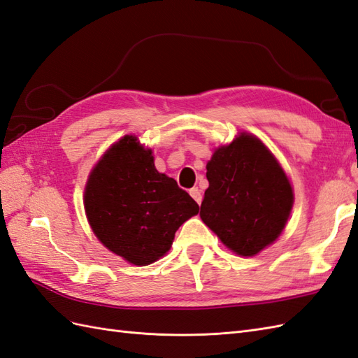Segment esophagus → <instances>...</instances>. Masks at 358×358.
<instances>
[{
  "label": "esophagus",
  "mask_w": 358,
  "mask_h": 358,
  "mask_svg": "<svg viewBox=\"0 0 358 358\" xmlns=\"http://www.w3.org/2000/svg\"><path fill=\"white\" fill-rule=\"evenodd\" d=\"M189 194L200 205V202H202V191H200L197 187H194V188L189 189Z\"/></svg>",
  "instance_id": "esophagus-1"
}]
</instances>
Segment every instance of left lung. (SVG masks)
I'll list each match as a JSON object with an SVG mask.
<instances>
[{"instance_id": "1", "label": "left lung", "mask_w": 358, "mask_h": 358, "mask_svg": "<svg viewBox=\"0 0 358 358\" xmlns=\"http://www.w3.org/2000/svg\"><path fill=\"white\" fill-rule=\"evenodd\" d=\"M209 187L200 217L224 246L257 255L280 237L293 206L284 170L258 138L241 134L206 164Z\"/></svg>"}]
</instances>
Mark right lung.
<instances>
[{
	"mask_svg": "<svg viewBox=\"0 0 358 358\" xmlns=\"http://www.w3.org/2000/svg\"><path fill=\"white\" fill-rule=\"evenodd\" d=\"M85 211L110 252L147 266L167 254L179 226L199 213V205L176 180L158 173L152 150L127 135L92 170Z\"/></svg>",
	"mask_w": 358,
	"mask_h": 358,
	"instance_id": "right-lung-1",
	"label": "right lung"
}]
</instances>
